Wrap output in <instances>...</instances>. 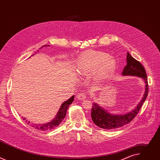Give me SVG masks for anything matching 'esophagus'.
<instances>
[{
  "label": "esophagus",
  "instance_id": "34e87169",
  "mask_svg": "<svg viewBox=\"0 0 160 160\" xmlns=\"http://www.w3.org/2000/svg\"><path fill=\"white\" fill-rule=\"evenodd\" d=\"M77 99H78V100H83V99H85L86 98L87 95H86V94L82 92V93H79V94H78L77 96Z\"/></svg>",
  "mask_w": 160,
  "mask_h": 160
}]
</instances>
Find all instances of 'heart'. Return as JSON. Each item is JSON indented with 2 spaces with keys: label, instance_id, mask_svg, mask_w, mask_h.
I'll list each match as a JSON object with an SVG mask.
<instances>
[{
  "label": "heart",
  "instance_id": "b5f03b06",
  "mask_svg": "<svg viewBox=\"0 0 160 160\" xmlns=\"http://www.w3.org/2000/svg\"><path fill=\"white\" fill-rule=\"evenodd\" d=\"M116 61L107 53L90 51L83 52L78 58L75 69L80 74H88L96 71L98 78L108 77L116 68Z\"/></svg>",
  "mask_w": 160,
  "mask_h": 160
}]
</instances>
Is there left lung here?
I'll use <instances>...</instances> for the list:
<instances>
[{
  "mask_svg": "<svg viewBox=\"0 0 160 160\" xmlns=\"http://www.w3.org/2000/svg\"><path fill=\"white\" fill-rule=\"evenodd\" d=\"M122 75L124 76H137L144 80L146 84L144 97L134 109L122 115H111L98 104L94 103L91 111V117L93 122L101 128L115 129L129 123L138 115L148 96V82L146 70L141 62L135 59L128 52L127 54V65L122 72Z\"/></svg>",
  "mask_w": 160,
  "mask_h": 160,
  "instance_id": "1",
  "label": "left lung"
}]
</instances>
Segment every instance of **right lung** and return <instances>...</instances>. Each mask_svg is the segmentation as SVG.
<instances>
[{
  "label": "right lung",
  "instance_id": "add662e5",
  "mask_svg": "<svg viewBox=\"0 0 160 160\" xmlns=\"http://www.w3.org/2000/svg\"><path fill=\"white\" fill-rule=\"evenodd\" d=\"M45 46H49V45H45L42 47H45ZM41 48H40V49H41ZM33 55L34 54H33L32 56H33ZM74 98H75V96H73L69 99H68L66 101L64 102L62 104L61 108H59V110L58 111V112L57 113L56 117L54 118V120L52 121H51L49 123H45V124H32L31 126L32 127L35 128V129H37V130H41V131H48V130H51L52 129L55 128L58 125H59V124L63 121V120L65 118L66 115L67 109H68V107H69V106L73 101ZM23 120H25V119L23 118ZM29 123H30V122H28V124H29Z\"/></svg>",
  "mask_w": 160,
  "mask_h": 160
}]
</instances>
